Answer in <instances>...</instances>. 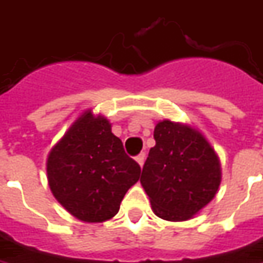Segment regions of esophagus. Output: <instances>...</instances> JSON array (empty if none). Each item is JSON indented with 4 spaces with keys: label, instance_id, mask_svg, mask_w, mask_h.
Listing matches in <instances>:
<instances>
[{
    "label": "esophagus",
    "instance_id": "esophagus-1",
    "mask_svg": "<svg viewBox=\"0 0 263 263\" xmlns=\"http://www.w3.org/2000/svg\"><path fill=\"white\" fill-rule=\"evenodd\" d=\"M137 162H138L141 167L144 165V162H145V153H141V154L137 157Z\"/></svg>",
    "mask_w": 263,
    "mask_h": 263
}]
</instances>
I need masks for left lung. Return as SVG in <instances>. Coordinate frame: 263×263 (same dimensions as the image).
<instances>
[{
    "label": "left lung",
    "mask_w": 263,
    "mask_h": 263,
    "mask_svg": "<svg viewBox=\"0 0 263 263\" xmlns=\"http://www.w3.org/2000/svg\"><path fill=\"white\" fill-rule=\"evenodd\" d=\"M155 146L142 167L141 184L158 217L192 219L219 190V157L199 131L189 125L161 121L155 125Z\"/></svg>",
    "instance_id": "left-lung-1"
}]
</instances>
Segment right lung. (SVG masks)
<instances>
[{
	"mask_svg": "<svg viewBox=\"0 0 263 263\" xmlns=\"http://www.w3.org/2000/svg\"><path fill=\"white\" fill-rule=\"evenodd\" d=\"M139 174V164L126 155L108 119L90 110L73 122L47 158L53 196L69 213L87 223L112 219Z\"/></svg>",
	"mask_w": 263,
	"mask_h": 263,
	"instance_id": "add662e5",
	"label": "right lung"
}]
</instances>
